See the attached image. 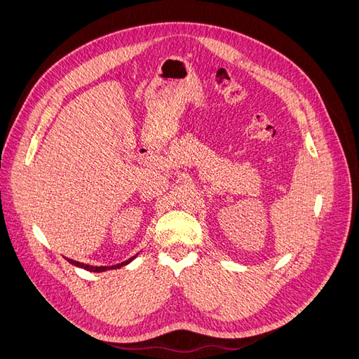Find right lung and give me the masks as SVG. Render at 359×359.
Masks as SVG:
<instances>
[{"label":"right lung","instance_id":"add662e5","mask_svg":"<svg viewBox=\"0 0 359 359\" xmlns=\"http://www.w3.org/2000/svg\"><path fill=\"white\" fill-rule=\"evenodd\" d=\"M133 259H135V256H133V257H130L128 260H126V262L116 264V265H112V266H93V265H85V264H81V262H78V260H73V259H67V260H69V262H70L72 265H74V266H79V268H83V269H86V271H91V273H103V271H107V269H116V268H121V266H124V265H127V264L132 262Z\"/></svg>","mask_w":359,"mask_h":359}]
</instances>
